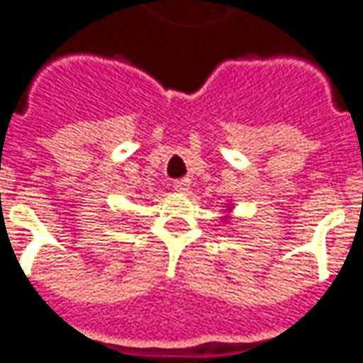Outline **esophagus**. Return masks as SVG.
<instances>
[{"label":"esophagus","mask_w":363,"mask_h":363,"mask_svg":"<svg viewBox=\"0 0 363 363\" xmlns=\"http://www.w3.org/2000/svg\"><path fill=\"white\" fill-rule=\"evenodd\" d=\"M174 189L179 193H185L187 189H189V179L187 178H182V179H174Z\"/></svg>","instance_id":"esophagus-1"}]
</instances>
